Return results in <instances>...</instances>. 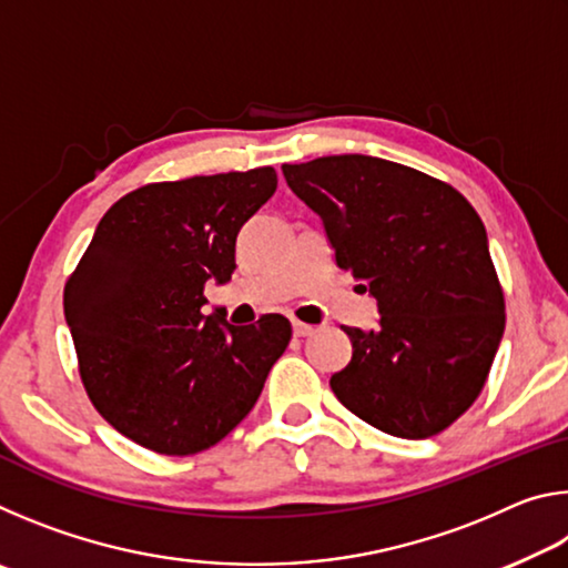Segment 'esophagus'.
Masks as SVG:
<instances>
[{"mask_svg": "<svg viewBox=\"0 0 568 568\" xmlns=\"http://www.w3.org/2000/svg\"><path fill=\"white\" fill-rule=\"evenodd\" d=\"M293 333L297 335V338H305V335H313V333H315V325H307V323H301V321H293Z\"/></svg>", "mask_w": 568, "mask_h": 568, "instance_id": "34e87169", "label": "esophagus"}]
</instances>
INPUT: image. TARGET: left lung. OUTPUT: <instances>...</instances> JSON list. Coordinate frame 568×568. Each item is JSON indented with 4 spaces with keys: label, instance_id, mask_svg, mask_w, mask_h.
Here are the masks:
<instances>
[{
    "label": "left lung",
    "instance_id": "left-lung-1",
    "mask_svg": "<svg viewBox=\"0 0 568 568\" xmlns=\"http://www.w3.org/2000/svg\"><path fill=\"white\" fill-rule=\"evenodd\" d=\"M283 175L323 220L335 263L378 303L376 328H343L353 355L333 393L383 434H440L478 398L506 325L478 213L446 182L371 155Z\"/></svg>",
    "mask_w": 568,
    "mask_h": 568
}]
</instances>
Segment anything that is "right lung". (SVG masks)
Masks as SVG:
<instances>
[{"label": "right lung", "mask_w": 568, "mask_h": 568, "mask_svg": "<svg viewBox=\"0 0 568 568\" xmlns=\"http://www.w3.org/2000/svg\"><path fill=\"white\" fill-rule=\"evenodd\" d=\"M277 187L273 168L152 182L120 197L64 285L80 376L100 416L155 454L223 440L291 343V321L205 315L235 271V240Z\"/></svg>", "instance_id": "right-lung-1"}]
</instances>
